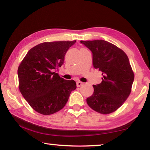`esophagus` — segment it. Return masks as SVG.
I'll return each instance as SVG.
<instances>
[{"instance_id": "34e87169", "label": "esophagus", "mask_w": 150, "mask_h": 150, "mask_svg": "<svg viewBox=\"0 0 150 150\" xmlns=\"http://www.w3.org/2000/svg\"><path fill=\"white\" fill-rule=\"evenodd\" d=\"M83 85H84V83H83V82H81V81H77L76 82V85H77L78 87H81V86Z\"/></svg>"}]
</instances>
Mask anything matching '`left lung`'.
<instances>
[{
	"label": "left lung",
	"instance_id": "1",
	"mask_svg": "<svg viewBox=\"0 0 150 150\" xmlns=\"http://www.w3.org/2000/svg\"><path fill=\"white\" fill-rule=\"evenodd\" d=\"M89 49L93 65L102 71L101 83L93 85V95L87 98L89 107L101 114L117 110L128 98L134 74L128 57L122 49L104 40L81 41Z\"/></svg>",
	"mask_w": 150,
	"mask_h": 150
}]
</instances>
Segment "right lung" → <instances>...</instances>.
Segmentation results:
<instances>
[{
    "label": "right lung",
    "mask_w": 150,
    "mask_h": 150,
    "mask_svg": "<svg viewBox=\"0 0 150 150\" xmlns=\"http://www.w3.org/2000/svg\"><path fill=\"white\" fill-rule=\"evenodd\" d=\"M76 41L44 42L27 52L18 69L19 89L29 105L48 115L64 107L71 92L76 89L55 70L63 64L67 51Z\"/></svg>",
    "instance_id": "add662e5"
}]
</instances>
